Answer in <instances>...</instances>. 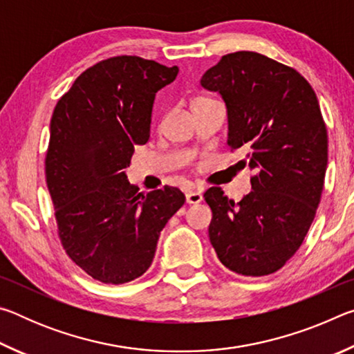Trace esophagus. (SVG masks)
I'll list each match as a JSON object with an SVG mask.
<instances>
[{"mask_svg":"<svg viewBox=\"0 0 354 354\" xmlns=\"http://www.w3.org/2000/svg\"><path fill=\"white\" fill-rule=\"evenodd\" d=\"M185 201H187L189 205H198V203L203 201L201 192L195 190V189H189L187 192H185Z\"/></svg>","mask_w":354,"mask_h":354,"instance_id":"obj_1","label":"esophagus"}]
</instances>
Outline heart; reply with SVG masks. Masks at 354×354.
I'll return each instance as SVG.
<instances>
[{"label": "heart", "mask_w": 354, "mask_h": 354, "mask_svg": "<svg viewBox=\"0 0 354 354\" xmlns=\"http://www.w3.org/2000/svg\"><path fill=\"white\" fill-rule=\"evenodd\" d=\"M206 101H211V98H205V97H196V98H194L192 100V107H195V106H198V104H203V103H206Z\"/></svg>", "instance_id": "b5f03b06"}]
</instances>
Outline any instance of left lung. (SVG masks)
Returning a JSON list of instances; mask_svg holds the SVG:
<instances>
[{"label":"left lung","instance_id":"8db88e82","mask_svg":"<svg viewBox=\"0 0 354 354\" xmlns=\"http://www.w3.org/2000/svg\"><path fill=\"white\" fill-rule=\"evenodd\" d=\"M201 86L221 95L227 145L254 171L239 203L220 187L206 190L209 241L231 272L266 277L297 253L322 198L328 134L319 101L297 70L253 51L223 56Z\"/></svg>","mask_w":354,"mask_h":354}]
</instances>
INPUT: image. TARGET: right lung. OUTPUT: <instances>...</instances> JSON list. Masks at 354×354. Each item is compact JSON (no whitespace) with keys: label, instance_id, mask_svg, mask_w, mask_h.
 I'll use <instances>...</instances> for the list:
<instances>
[{"label":"right lung","instance_id":"obj_1","mask_svg":"<svg viewBox=\"0 0 354 354\" xmlns=\"http://www.w3.org/2000/svg\"><path fill=\"white\" fill-rule=\"evenodd\" d=\"M179 68L137 56L106 59L57 101L45 159L65 253L88 277L124 284L151 266L160 231L184 205L179 189L129 184L136 145L149 139L154 97Z\"/></svg>","mask_w":354,"mask_h":354}]
</instances>
